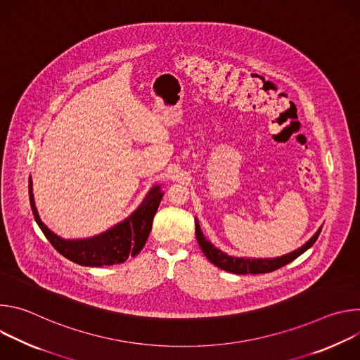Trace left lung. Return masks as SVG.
<instances>
[{
	"instance_id": "obj_1",
	"label": "left lung",
	"mask_w": 360,
	"mask_h": 360,
	"mask_svg": "<svg viewBox=\"0 0 360 360\" xmlns=\"http://www.w3.org/2000/svg\"><path fill=\"white\" fill-rule=\"evenodd\" d=\"M322 231V226L316 231V233L307 240L306 243H303L300 248L295 249L293 252H289L286 255L278 256V258H238V256H229L228 253L222 252L221 249H218L215 245L211 243V240H208L205 238V235L200 231L199 222L195 218V233H196V239L198 243L203 252V255L218 268L231 272V274H236V275H246V274H268L272 271H276L285 265H288L289 262H292L293 259H296L299 255H302L303 252H306L309 249L318 239L319 233Z\"/></svg>"
}]
</instances>
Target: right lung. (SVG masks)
I'll return each mask as SVG.
<instances>
[{
    "label": "right lung",
    "instance_id": "obj_1",
    "mask_svg": "<svg viewBox=\"0 0 360 360\" xmlns=\"http://www.w3.org/2000/svg\"><path fill=\"white\" fill-rule=\"evenodd\" d=\"M31 210L39 229L63 256L82 266H110L125 262L129 256H135L143 248L155 217L160 202L164 196L161 185L149 189L139 207L124 221L99 235L84 239H64L51 231L39 218L34 193L32 181L28 184Z\"/></svg>",
    "mask_w": 360,
    "mask_h": 360
}]
</instances>
